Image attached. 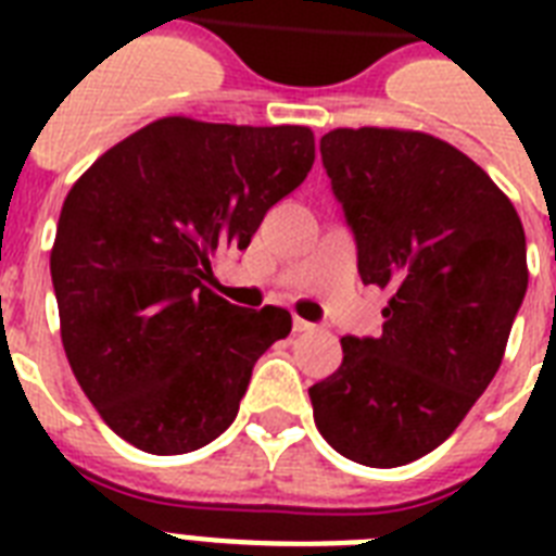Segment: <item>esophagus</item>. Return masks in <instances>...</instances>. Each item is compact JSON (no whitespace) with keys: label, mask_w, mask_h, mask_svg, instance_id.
Here are the masks:
<instances>
[{"label":"esophagus","mask_w":556,"mask_h":556,"mask_svg":"<svg viewBox=\"0 0 556 556\" xmlns=\"http://www.w3.org/2000/svg\"><path fill=\"white\" fill-rule=\"evenodd\" d=\"M294 331L296 334H303V331H314V323L303 320V317H294Z\"/></svg>","instance_id":"34e87169"}]
</instances>
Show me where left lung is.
Returning a JSON list of instances; mask_svg holds the SVG:
<instances>
[{
  "label": "left lung",
  "instance_id": "left-lung-1",
  "mask_svg": "<svg viewBox=\"0 0 556 556\" xmlns=\"http://www.w3.org/2000/svg\"><path fill=\"white\" fill-rule=\"evenodd\" d=\"M320 155L361 279L389 300L378 338L340 340L343 364L308 389L314 424L357 465H409L500 369L528 288L526 230L476 161L427 132L331 129Z\"/></svg>",
  "mask_w": 556,
  "mask_h": 556
}]
</instances>
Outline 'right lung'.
<instances>
[{
	"label": "right lung",
	"mask_w": 556,
	"mask_h": 556,
	"mask_svg": "<svg viewBox=\"0 0 556 556\" xmlns=\"http://www.w3.org/2000/svg\"><path fill=\"white\" fill-rule=\"evenodd\" d=\"M314 164L308 126L161 117L68 190L51 248L60 338L100 418L152 456L190 453L233 424L253 364L291 314L230 305L213 262L244 251Z\"/></svg>",
	"instance_id": "add662e5"
}]
</instances>
